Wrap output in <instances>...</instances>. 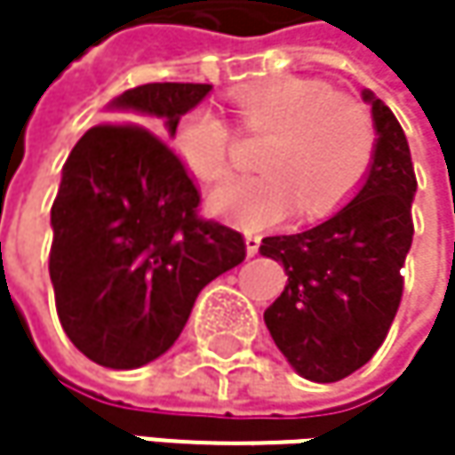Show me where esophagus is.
I'll use <instances>...</instances> for the list:
<instances>
[{"label":"esophagus","instance_id":"34e87169","mask_svg":"<svg viewBox=\"0 0 455 455\" xmlns=\"http://www.w3.org/2000/svg\"><path fill=\"white\" fill-rule=\"evenodd\" d=\"M244 247H247V255H255L258 247H260V236L258 234H244Z\"/></svg>","mask_w":455,"mask_h":455}]
</instances>
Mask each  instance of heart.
I'll return each instance as SVG.
<instances>
[{"instance_id":"1","label":"heart","mask_w":455,"mask_h":455,"mask_svg":"<svg viewBox=\"0 0 455 455\" xmlns=\"http://www.w3.org/2000/svg\"><path fill=\"white\" fill-rule=\"evenodd\" d=\"M231 102L247 137H268L258 152L263 173L228 179L211 192V211L231 224L268 227L295 203L303 216L329 213L361 187L374 163L369 110L323 81L284 76L239 89ZM176 149L200 179L219 181L231 168L234 132L219 110L200 105L179 121Z\"/></svg>"}]
</instances>
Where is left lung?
Here are the masks:
<instances>
[{
    "mask_svg": "<svg viewBox=\"0 0 455 455\" xmlns=\"http://www.w3.org/2000/svg\"><path fill=\"white\" fill-rule=\"evenodd\" d=\"M363 100L377 129L363 187L323 224L260 244L287 274L263 321L290 366L311 382L345 379L371 361L403 295L416 195L411 149L393 110L369 89Z\"/></svg>",
    "mask_w": 455,
    "mask_h": 455,
    "instance_id": "1",
    "label": "left lung"
}]
</instances>
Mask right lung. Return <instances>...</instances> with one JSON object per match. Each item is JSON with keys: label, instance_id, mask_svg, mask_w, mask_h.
Wrapping results in <instances>:
<instances>
[{"label": "right lung", "instance_id": "obj_1", "mask_svg": "<svg viewBox=\"0 0 455 455\" xmlns=\"http://www.w3.org/2000/svg\"><path fill=\"white\" fill-rule=\"evenodd\" d=\"M211 84H144L110 102L121 118L70 149L52 205L49 279L70 342L108 369L160 358L205 284L244 260L239 231L197 216L200 192L165 144Z\"/></svg>", "mask_w": 455, "mask_h": 455}]
</instances>
